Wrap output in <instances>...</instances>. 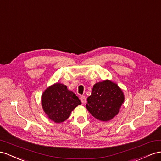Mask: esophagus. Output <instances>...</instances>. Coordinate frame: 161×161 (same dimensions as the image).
I'll return each mask as SVG.
<instances>
[{
    "label": "esophagus",
    "instance_id": "1",
    "mask_svg": "<svg viewBox=\"0 0 161 161\" xmlns=\"http://www.w3.org/2000/svg\"><path fill=\"white\" fill-rule=\"evenodd\" d=\"M80 100L81 101V103L83 104H85L86 103V98L85 96H81L80 97Z\"/></svg>",
    "mask_w": 161,
    "mask_h": 161
}]
</instances>
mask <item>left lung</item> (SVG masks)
Wrapping results in <instances>:
<instances>
[{
    "instance_id": "obj_1",
    "label": "left lung",
    "mask_w": 161,
    "mask_h": 161,
    "mask_svg": "<svg viewBox=\"0 0 161 161\" xmlns=\"http://www.w3.org/2000/svg\"><path fill=\"white\" fill-rule=\"evenodd\" d=\"M86 108L98 120L107 121L117 115L124 101L121 88L110 80L96 83L87 99Z\"/></svg>"
}]
</instances>
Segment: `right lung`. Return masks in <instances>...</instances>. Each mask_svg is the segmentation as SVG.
Segmentation results:
<instances>
[{
    "mask_svg": "<svg viewBox=\"0 0 161 161\" xmlns=\"http://www.w3.org/2000/svg\"><path fill=\"white\" fill-rule=\"evenodd\" d=\"M81 101L67 86L55 84L46 90L42 96V105L45 113L55 123L65 121Z\"/></svg>",
    "mask_w": 161,
    "mask_h": 161,
    "instance_id": "right-lung-1",
    "label": "right lung"
}]
</instances>
